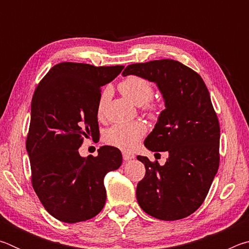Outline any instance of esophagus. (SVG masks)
<instances>
[{
  "label": "esophagus",
  "mask_w": 249,
  "mask_h": 249,
  "mask_svg": "<svg viewBox=\"0 0 249 249\" xmlns=\"http://www.w3.org/2000/svg\"><path fill=\"white\" fill-rule=\"evenodd\" d=\"M134 157H135V156H134L133 154H130V153H126V151H124V153H123V159L125 160V161H127V160L133 159Z\"/></svg>",
  "instance_id": "obj_1"
}]
</instances>
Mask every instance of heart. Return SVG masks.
Returning <instances> with one entry per match:
<instances>
[{
    "label": "heart",
    "instance_id": "1",
    "mask_svg": "<svg viewBox=\"0 0 249 249\" xmlns=\"http://www.w3.org/2000/svg\"><path fill=\"white\" fill-rule=\"evenodd\" d=\"M121 93L127 98L135 105H144L149 102L154 95V87L146 79L130 75L119 84ZM107 98V91L105 90L101 95L98 107L99 116L102 115L105 101ZM148 111H154V105H147ZM146 133V126L142 122L115 124L109 127L104 134V140L107 144L119 147L121 149L130 150L137 145L140 138Z\"/></svg>",
    "mask_w": 249,
    "mask_h": 249
}]
</instances>
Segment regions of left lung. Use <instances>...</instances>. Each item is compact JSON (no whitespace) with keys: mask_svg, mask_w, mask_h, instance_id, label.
Here are the masks:
<instances>
[{"mask_svg":"<svg viewBox=\"0 0 249 249\" xmlns=\"http://www.w3.org/2000/svg\"><path fill=\"white\" fill-rule=\"evenodd\" d=\"M122 74L156 83L166 107L144 145L169 156L163 166L137 156L146 168L136 188L138 204L163 221L191 215L203 203L220 165V124L208 88L196 71L172 59L129 65Z\"/></svg>","mask_w":249,"mask_h":249,"instance_id":"left-lung-1","label":"left lung"}]
</instances>
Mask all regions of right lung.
<instances>
[{
  "mask_svg": "<svg viewBox=\"0 0 249 249\" xmlns=\"http://www.w3.org/2000/svg\"><path fill=\"white\" fill-rule=\"evenodd\" d=\"M123 68L61 62L48 71L33 95L26 140L32 184L44 208L59 221L90 220L105 204L104 177L122 165L121 151L102 146L96 157L86 158L78 149L84 138L100 133L101 87Z\"/></svg>",
  "mask_w": 249,
  "mask_h": 249,
  "instance_id": "add662e5",
  "label": "right lung"
}]
</instances>
